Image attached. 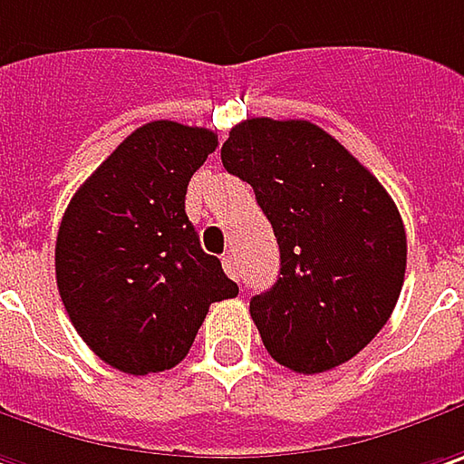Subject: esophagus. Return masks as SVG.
<instances>
[{
    "label": "esophagus",
    "instance_id": "1",
    "mask_svg": "<svg viewBox=\"0 0 464 464\" xmlns=\"http://www.w3.org/2000/svg\"><path fill=\"white\" fill-rule=\"evenodd\" d=\"M223 270H226V275H228V277H233V280H238V277H241L238 256H236L233 252H228L226 256H223Z\"/></svg>",
    "mask_w": 464,
    "mask_h": 464
}]
</instances>
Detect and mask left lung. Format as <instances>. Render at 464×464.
<instances>
[{"label": "left lung", "mask_w": 464, "mask_h": 464, "mask_svg": "<svg viewBox=\"0 0 464 464\" xmlns=\"http://www.w3.org/2000/svg\"><path fill=\"white\" fill-rule=\"evenodd\" d=\"M280 246V277L249 304L272 358L295 373L351 361L387 324L408 238L379 179L312 121L246 119L223 142Z\"/></svg>", "instance_id": "8db88e82"}]
</instances>
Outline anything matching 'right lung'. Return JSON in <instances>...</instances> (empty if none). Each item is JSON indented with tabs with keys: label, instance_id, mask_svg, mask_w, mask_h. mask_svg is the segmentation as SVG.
Returning <instances> with one entry per match:
<instances>
[{
	"label": "right lung",
	"instance_id": "obj_1",
	"mask_svg": "<svg viewBox=\"0 0 464 464\" xmlns=\"http://www.w3.org/2000/svg\"><path fill=\"white\" fill-rule=\"evenodd\" d=\"M215 148V131L150 121L67 205L56 236L59 295L77 334L119 372L173 369L210 304L238 295L184 210L189 179Z\"/></svg>",
	"mask_w": 464,
	"mask_h": 464
}]
</instances>
